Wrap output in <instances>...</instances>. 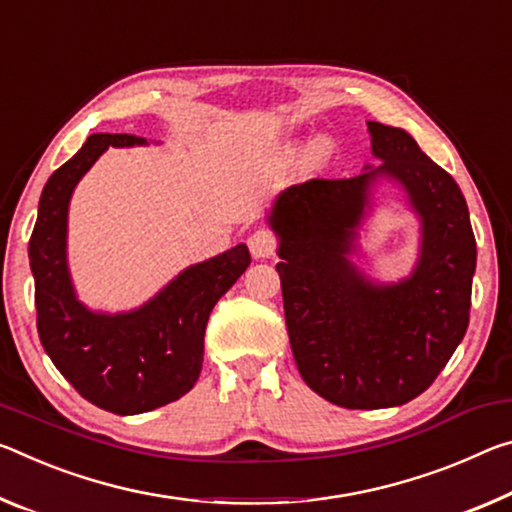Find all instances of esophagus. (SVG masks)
<instances>
[{"mask_svg": "<svg viewBox=\"0 0 512 512\" xmlns=\"http://www.w3.org/2000/svg\"><path fill=\"white\" fill-rule=\"evenodd\" d=\"M248 248L253 257L257 259H269L275 255V248H278V241H275L273 232L266 230V227H259L248 237Z\"/></svg>", "mask_w": 512, "mask_h": 512, "instance_id": "obj_1", "label": "esophagus"}]
</instances>
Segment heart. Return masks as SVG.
Masks as SVG:
<instances>
[{"instance_id":"obj_1","label":"heart","mask_w":512,"mask_h":512,"mask_svg":"<svg viewBox=\"0 0 512 512\" xmlns=\"http://www.w3.org/2000/svg\"><path fill=\"white\" fill-rule=\"evenodd\" d=\"M332 154V143L328 139H316L310 148V159L314 164H321V161H326Z\"/></svg>"}]
</instances>
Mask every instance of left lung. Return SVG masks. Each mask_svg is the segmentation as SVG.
Masks as SVG:
<instances>
[{
	"label": "left lung",
	"mask_w": 512,
	"mask_h": 512,
	"mask_svg": "<svg viewBox=\"0 0 512 512\" xmlns=\"http://www.w3.org/2000/svg\"><path fill=\"white\" fill-rule=\"evenodd\" d=\"M383 166L294 184L275 202L285 321L300 376L348 410L403 405L433 385L465 337L476 239L456 180L403 129L369 123ZM376 174L399 179L422 216L413 278L378 288L347 262Z\"/></svg>",
	"instance_id": "left-lung-1"
}]
</instances>
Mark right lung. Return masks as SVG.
Returning a JSON list of instances; mask_svg holds the SVG:
<instances>
[{"mask_svg": "<svg viewBox=\"0 0 512 512\" xmlns=\"http://www.w3.org/2000/svg\"><path fill=\"white\" fill-rule=\"evenodd\" d=\"M141 143L145 139L134 134L88 136L84 148L47 180L29 239L40 344L86 401L113 415L161 408L196 385L209 314L250 264L248 246L239 243L177 275L136 312L95 314L79 303L66 266L72 189L109 145Z\"/></svg>", "mask_w": 512, "mask_h": 512, "instance_id": "1", "label": "right lung"}]
</instances>
